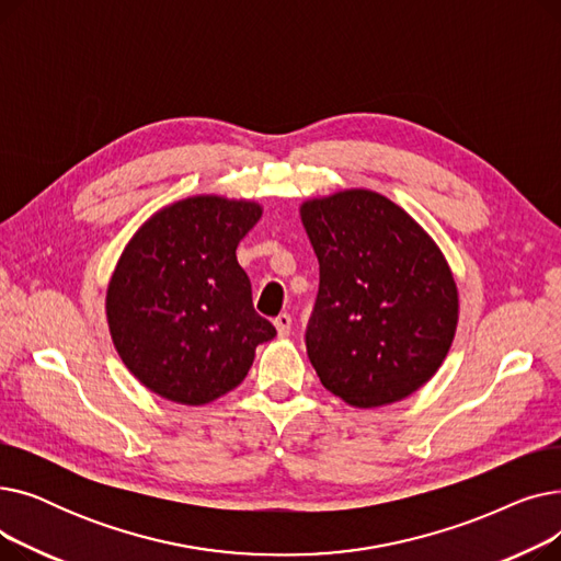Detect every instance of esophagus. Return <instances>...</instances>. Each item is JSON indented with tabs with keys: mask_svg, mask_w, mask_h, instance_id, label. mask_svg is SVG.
Instances as JSON below:
<instances>
[{
	"mask_svg": "<svg viewBox=\"0 0 561 561\" xmlns=\"http://www.w3.org/2000/svg\"><path fill=\"white\" fill-rule=\"evenodd\" d=\"M273 322H275V328H277V334H279V336H288V334H290V322H293V320H290L288 313H279Z\"/></svg>",
	"mask_w": 561,
	"mask_h": 561,
	"instance_id": "34e87169",
	"label": "esophagus"
}]
</instances>
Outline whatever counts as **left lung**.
<instances>
[{"label": "left lung", "instance_id": "1", "mask_svg": "<svg viewBox=\"0 0 561 561\" xmlns=\"http://www.w3.org/2000/svg\"><path fill=\"white\" fill-rule=\"evenodd\" d=\"M300 216L320 263L305 343L322 387L359 409L419 391L457 330V284L444 254L373 191L309 199Z\"/></svg>", "mask_w": 561, "mask_h": 561}]
</instances>
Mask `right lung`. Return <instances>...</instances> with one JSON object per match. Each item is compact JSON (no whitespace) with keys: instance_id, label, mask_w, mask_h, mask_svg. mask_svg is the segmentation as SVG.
<instances>
[{"instance_id":"1","label":"right lung","mask_w":561,"mask_h":561,"mask_svg":"<svg viewBox=\"0 0 561 561\" xmlns=\"http://www.w3.org/2000/svg\"><path fill=\"white\" fill-rule=\"evenodd\" d=\"M261 218L254 202L197 195L147 220L106 293L117 355L142 387L206 404L245 379L259 343L277 330L252 305L236 248Z\"/></svg>"}]
</instances>
